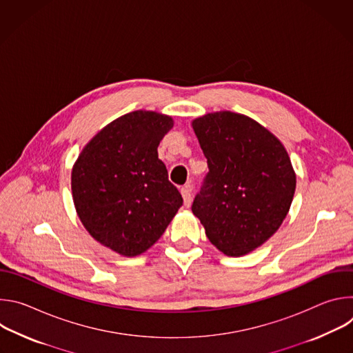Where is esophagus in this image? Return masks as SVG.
Wrapping results in <instances>:
<instances>
[{
	"instance_id": "1",
	"label": "esophagus",
	"mask_w": 353,
	"mask_h": 353,
	"mask_svg": "<svg viewBox=\"0 0 353 353\" xmlns=\"http://www.w3.org/2000/svg\"><path fill=\"white\" fill-rule=\"evenodd\" d=\"M181 195H183V199H184V207H190L191 205V187L190 185H184L181 190H180Z\"/></svg>"
}]
</instances>
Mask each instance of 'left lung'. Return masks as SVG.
Instances as JSON below:
<instances>
[{
	"mask_svg": "<svg viewBox=\"0 0 353 353\" xmlns=\"http://www.w3.org/2000/svg\"><path fill=\"white\" fill-rule=\"evenodd\" d=\"M208 174L192 214L229 257L264 244L286 218L296 174L282 142L244 114L216 112L192 121Z\"/></svg>",
	"mask_w": 353,
	"mask_h": 353,
	"instance_id": "1",
	"label": "left lung"
}]
</instances>
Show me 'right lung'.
Masks as SVG:
<instances>
[{
	"label": "right lung",
	"mask_w": 353,
	"mask_h": 353,
	"mask_svg": "<svg viewBox=\"0 0 353 353\" xmlns=\"http://www.w3.org/2000/svg\"><path fill=\"white\" fill-rule=\"evenodd\" d=\"M173 119L137 110L100 130L71 173L77 214L100 244L125 257L142 254L172 222L183 198L169 181L158 146Z\"/></svg>",
	"instance_id": "obj_1"
}]
</instances>
